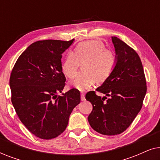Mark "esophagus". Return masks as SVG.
I'll return each instance as SVG.
<instances>
[{
	"label": "esophagus",
	"mask_w": 160,
	"mask_h": 160,
	"mask_svg": "<svg viewBox=\"0 0 160 160\" xmlns=\"http://www.w3.org/2000/svg\"><path fill=\"white\" fill-rule=\"evenodd\" d=\"M81 100H82V101H85V95L84 93H81Z\"/></svg>",
	"instance_id": "esophagus-1"
}]
</instances>
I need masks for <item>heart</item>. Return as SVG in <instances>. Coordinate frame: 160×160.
I'll return each instance as SVG.
<instances>
[{
  "mask_svg": "<svg viewBox=\"0 0 160 160\" xmlns=\"http://www.w3.org/2000/svg\"><path fill=\"white\" fill-rule=\"evenodd\" d=\"M82 64L73 85L79 90L89 88L94 82L102 83L108 78L117 64V56L111 49H106L100 41H87L78 43L73 52H69L62 63V72L73 78Z\"/></svg>",
  "mask_w": 160,
  "mask_h": 160,
  "instance_id": "obj_1",
  "label": "heart"
}]
</instances>
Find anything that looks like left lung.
I'll use <instances>...</instances> for the list:
<instances>
[{
	"label": "left lung",
	"instance_id": "1",
	"mask_svg": "<svg viewBox=\"0 0 160 160\" xmlns=\"http://www.w3.org/2000/svg\"><path fill=\"white\" fill-rule=\"evenodd\" d=\"M117 64L112 73L96 91L105 94L101 98L95 91L86 94L92 105L89 123L96 132L106 135L123 132L132 124L143 106L146 93V81L138 54L132 48L113 36Z\"/></svg>",
	"mask_w": 160,
	"mask_h": 160
}]
</instances>
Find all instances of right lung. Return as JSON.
I'll return each mask as SVG.
<instances>
[{
	"instance_id": "add662e5",
	"label": "right lung",
	"mask_w": 160,
	"mask_h": 160,
	"mask_svg": "<svg viewBox=\"0 0 160 160\" xmlns=\"http://www.w3.org/2000/svg\"><path fill=\"white\" fill-rule=\"evenodd\" d=\"M69 41H38L30 44L17 59L10 76L12 102L17 114L30 132L49 140L64 132L73 108L81 101L78 89L62 96L65 76L62 54Z\"/></svg>"
}]
</instances>
